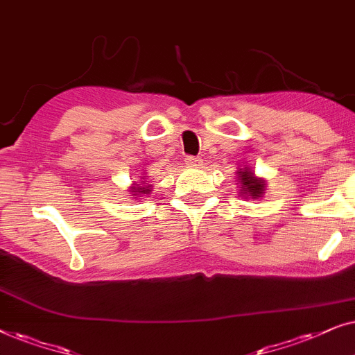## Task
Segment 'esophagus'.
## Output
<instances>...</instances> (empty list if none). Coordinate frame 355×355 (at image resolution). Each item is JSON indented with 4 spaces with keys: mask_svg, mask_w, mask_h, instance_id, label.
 Returning <instances> with one entry per match:
<instances>
[{
    "mask_svg": "<svg viewBox=\"0 0 355 355\" xmlns=\"http://www.w3.org/2000/svg\"><path fill=\"white\" fill-rule=\"evenodd\" d=\"M187 165L188 167H201L202 160L200 157H193V155H190V157H187Z\"/></svg>",
    "mask_w": 355,
    "mask_h": 355,
    "instance_id": "34e87169",
    "label": "esophagus"
}]
</instances>
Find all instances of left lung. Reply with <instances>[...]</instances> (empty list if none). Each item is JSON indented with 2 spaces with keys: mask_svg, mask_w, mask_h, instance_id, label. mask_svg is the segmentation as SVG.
Masks as SVG:
<instances>
[{
  "mask_svg": "<svg viewBox=\"0 0 355 355\" xmlns=\"http://www.w3.org/2000/svg\"><path fill=\"white\" fill-rule=\"evenodd\" d=\"M237 180L240 182V196L245 200H259L266 193V180L257 177L252 168H239Z\"/></svg>",
  "mask_w": 355,
  "mask_h": 355,
  "instance_id": "left-lung-1",
  "label": "left lung"
}]
</instances>
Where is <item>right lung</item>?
<instances>
[{"instance_id": "1", "label": "right lung", "mask_w": 355, "mask_h": 355, "mask_svg": "<svg viewBox=\"0 0 355 355\" xmlns=\"http://www.w3.org/2000/svg\"><path fill=\"white\" fill-rule=\"evenodd\" d=\"M150 187H153V185H150V183H146V178L141 177L139 182L131 183V187H130L128 191H130L131 196L138 200L139 196H146V195H149L150 191H153V188H150Z\"/></svg>"}]
</instances>
